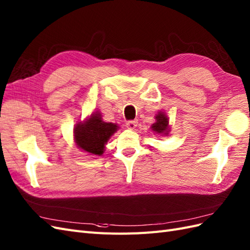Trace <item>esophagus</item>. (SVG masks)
Instances as JSON below:
<instances>
[{
  "label": "esophagus",
  "instance_id": "1",
  "mask_svg": "<svg viewBox=\"0 0 250 250\" xmlns=\"http://www.w3.org/2000/svg\"><path fill=\"white\" fill-rule=\"evenodd\" d=\"M126 126H127V129L134 130L135 127L137 126V121H136V120H129V121H126Z\"/></svg>",
  "mask_w": 250,
  "mask_h": 250
}]
</instances>
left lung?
<instances>
[{"instance_id": "obj_1", "label": "left lung", "mask_w": 250, "mask_h": 250, "mask_svg": "<svg viewBox=\"0 0 250 250\" xmlns=\"http://www.w3.org/2000/svg\"><path fill=\"white\" fill-rule=\"evenodd\" d=\"M157 121L152 125L153 131H155L156 133H165L167 130V125H168V119L166 116V114H163L162 112L159 113L158 115L156 116Z\"/></svg>"}]
</instances>
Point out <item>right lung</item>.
<instances>
[{"instance_id":"1","label":"right lung","mask_w":250,"mask_h":250,"mask_svg":"<svg viewBox=\"0 0 250 250\" xmlns=\"http://www.w3.org/2000/svg\"><path fill=\"white\" fill-rule=\"evenodd\" d=\"M99 116V113L92 114L87 121L78 124L74 130V138L76 145L83 151L101 156L106 141L117 131L118 126L104 123Z\"/></svg>"}]
</instances>
